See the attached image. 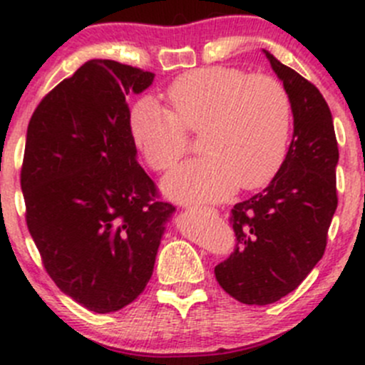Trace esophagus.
Returning <instances> with one entry per match:
<instances>
[{
	"label": "esophagus",
	"mask_w": 365,
	"mask_h": 365,
	"mask_svg": "<svg viewBox=\"0 0 365 365\" xmlns=\"http://www.w3.org/2000/svg\"><path fill=\"white\" fill-rule=\"evenodd\" d=\"M190 210H196V212H201V213H217L215 208H212V206H189Z\"/></svg>",
	"instance_id": "1"
}]
</instances>
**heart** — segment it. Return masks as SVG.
Here are the masks:
<instances>
[{
    "label": "heart",
    "instance_id": "b5f03b06",
    "mask_svg": "<svg viewBox=\"0 0 365 365\" xmlns=\"http://www.w3.org/2000/svg\"><path fill=\"white\" fill-rule=\"evenodd\" d=\"M169 109L145 97L132 106V139L152 171L171 169L201 132L203 157L176 168L164 190L180 201H219L237 187L268 185L288 153L292 101L270 76L238 68L206 67L185 72L169 84Z\"/></svg>",
    "mask_w": 365,
    "mask_h": 365
}]
</instances>
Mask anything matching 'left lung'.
I'll return each mask as SVG.
<instances>
[{"label":"left lung","instance_id":"obj_1","mask_svg":"<svg viewBox=\"0 0 365 365\" xmlns=\"http://www.w3.org/2000/svg\"><path fill=\"white\" fill-rule=\"evenodd\" d=\"M267 58L292 101L293 139L270 185L231 208L235 249L215 267L220 288L249 305L298 288L325 252L337 208L339 148L329 104L311 81Z\"/></svg>","mask_w":365,"mask_h":365}]
</instances>
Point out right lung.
Masks as SVG:
<instances>
[{"mask_svg": "<svg viewBox=\"0 0 365 365\" xmlns=\"http://www.w3.org/2000/svg\"><path fill=\"white\" fill-rule=\"evenodd\" d=\"M155 73L90 60L40 101L26 134V224L54 284L106 314L145 292L175 206L135 159L127 97Z\"/></svg>", "mask_w": 365, "mask_h": 365, "instance_id": "right-lung-1", "label": "right lung"}]
</instances>
